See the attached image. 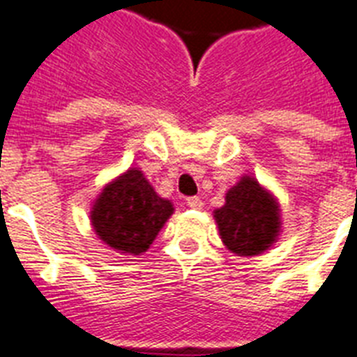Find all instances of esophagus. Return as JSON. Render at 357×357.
<instances>
[{"label":"esophagus","instance_id":"obj_1","mask_svg":"<svg viewBox=\"0 0 357 357\" xmlns=\"http://www.w3.org/2000/svg\"><path fill=\"white\" fill-rule=\"evenodd\" d=\"M187 205L190 206V208H194V211H199V208H203L202 197H197V196L188 197V199H187Z\"/></svg>","mask_w":357,"mask_h":357}]
</instances>
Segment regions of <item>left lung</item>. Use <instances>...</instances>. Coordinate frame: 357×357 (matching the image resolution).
Returning a JSON list of instances; mask_svg holds the SVG:
<instances>
[{"instance_id": "obj_1", "label": "left lung", "mask_w": 357, "mask_h": 357, "mask_svg": "<svg viewBox=\"0 0 357 357\" xmlns=\"http://www.w3.org/2000/svg\"><path fill=\"white\" fill-rule=\"evenodd\" d=\"M227 203L214 212L220 234L238 256H256L274 243L280 232V208L254 178H241L227 192Z\"/></svg>"}]
</instances>
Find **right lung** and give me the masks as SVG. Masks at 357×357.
<instances>
[{
    "label": "right lung",
    "mask_w": 357,
    "mask_h": 357,
    "mask_svg": "<svg viewBox=\"0 0 357 357\" xmlns=\"http://www.w3.org/2000/svg\"><path fill=\"white\" fill-rule=\"evenodd\" d=\"M172 212V203L158 196L145 176L132 169L103 188L91 220L96 234L109 247L139 256Z\"/></svg>",
    "instance_id": "1"
}]
</instances>
